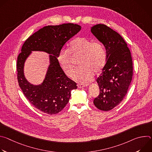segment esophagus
I'll return each mask as SVG.
<instances>
[{
    "label": "esophagus",
    "mask_w": 152,
    "mask_h": 152,
    "mask_svg": "<svg viewBox=\"0 0 152 152\" xmlns=\"http://www.w3.org/2000/svg\"><path fill=\"white\" fill-rule=\"evenodd\" d=\"M89 85V84H77V87L79 88H84V87H86V86H88Z\"/></svg>",
    "instance_id": "esophagus-1"
}]
</instances>
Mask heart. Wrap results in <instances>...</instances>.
Returning <instances> with one entry per match:
<instances>
[{
	"instance_id": "heart-1",
	"label": "heart",
	"mask_w": 152,
	"mask_h": 152,
	"mask_svg": "<svg viewBox=\"0 0 152 152\" xmlns=\"http://www.w3.org/2000/svg\"><path fill=\"white\" fill-rule=\"evenodd\" d=\"M69 53L81 57L78 63L80 67L76 72L73 79L82 83L90 82L94 72L99 73L106 62V52L100 42L85 37H77L70 42L68 52L62 50L57 57L61 68L69 77H72L75 72Z\"/></svg>"
}]
</instances>
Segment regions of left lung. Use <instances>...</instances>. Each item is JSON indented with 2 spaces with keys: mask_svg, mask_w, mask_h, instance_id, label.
Wrapping results in <instances>:
<instances>
[{
  "mask_svg": "<svg viewBox=\"0 0 152 152\" xmlns=\"http://www.w3.org/2000/svg\"><path fill=\"white\" fill-rule=\"evenodd\" d=\"M91 31L106 50V63L96 80L100 94L93 102L99 110L108 111L127 94L133 75L132 56L124 39L111 28L98 24Z\"/></svg>",
  "mask_w": 152,
  "mask_h": 152,
  "instance_id": "left-lung-1",
  "label": "left lung"
}]
</instances>
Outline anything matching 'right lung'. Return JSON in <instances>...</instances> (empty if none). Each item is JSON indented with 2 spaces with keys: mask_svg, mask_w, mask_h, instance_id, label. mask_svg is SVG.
I'll return each mask as SVG.
<instances>
[{
  "mask_svg": "<svg viewBox=\"0 0 152 152\" xmlns=\"http://www.w3.org/2000/svg\"><path fill=\"white\" fill-rule=\"evenodd\" d=\"M80 29V26L73 23L45 26L26 40L18 56L19 86L29 102L43 113L50 115L59 113L68 103L71 91L77 89L76 82L69 78L61 68L57 57L66 42ZM34 51L50 54V65L45 79L38 85L30 83L24 73V63Z\"/></svg>",
  "mask_w": 152,
  "mask_h": 152,
  "instance_id": "add662e5",
  "label": "right lung"
}]
</instances>
